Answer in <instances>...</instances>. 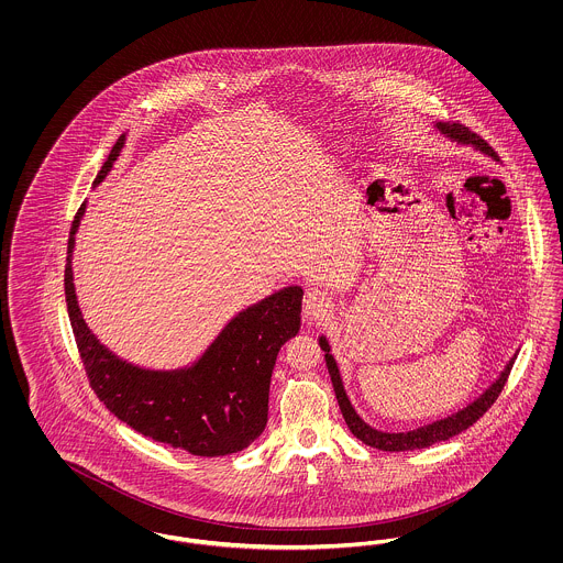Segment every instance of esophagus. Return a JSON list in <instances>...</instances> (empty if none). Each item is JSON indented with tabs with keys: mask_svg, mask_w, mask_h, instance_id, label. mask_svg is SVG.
Wrapping results in <instances>:
<instances>
[{
	"mask_svg": "<svg viewBox=\"0 0 563 563\" xmlns=\"http://www.w3.org/2000/svg\"><path fill=\"white\" fill-rule=\"evenodd\" d=\"M331 312V299L319 287H306L303 317L306 321H322Z\"/></svg>",
	"mask_w": 563,
	"mask_h": 563,
	"instance_id": "1",
	"label": "esophagus"
}]
</instances>
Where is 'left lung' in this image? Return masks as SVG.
<instances>
[{
    "mask_svg": "<svg viewBox=\"0 0 563 563\" xmlns=\"http://www.w3.org/2000/svg\"><path fill=\"white\" fill-rule=\"evenodd\" d=\"M434 129L443 136H448L450 141H455L457 145H468V147H475L477 152H482L485 156H489L492 161L498 162V154L483 141L479 134L471 133L466 126L462 124H455V122H434ZM319 346L324 350V363H327V369L331 375V384H333V390H335V397L340 402V409H342V416L349 424L350 432L363 441L365 445L375 448V450H382V452H409V450H424L430 448L439 441H448L455 434H460L462 430L473 427L483 413L494 405V401L498 399V395L503 393L505 384H507V377H509L510 369H512V363L517 358V352L510 356L509 363L505 365V369L500 372V375L483 390L482 395L473 402H468L466 407L457 409L455 413H450L448 418H441V420H434L429 422L424 427H418L413 430H405V432H386V430H377L374 427H369L358 413L356 409L352 407L349 395H346V388H344V382H342V375H340V367L331 354V346H329V340L321 335L319 338Z\"/></svg>",
    "mask_w": 563,
    "mask_h": 563,
    "instance_id": "8db88e82",
    "label": "left lung"
}]
</instances>
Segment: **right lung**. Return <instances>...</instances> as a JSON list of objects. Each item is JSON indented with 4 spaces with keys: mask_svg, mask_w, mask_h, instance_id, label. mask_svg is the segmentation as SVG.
I'll list each match as a JSON object with an SVG mask.
<instances>
[{
    "mask_svg": "<svg viewBox=\"0 0 563 563\" xmlns=\"http://www.w3.org/2000/svg\"><path fill=\"white\" fill-rule=\"evenodd\" d=\"M124 141L122 134L111 147L95 186L108 177ZM84 211L86 202L67 242L65 299L81 363L99 401L136 432L191 455L217 457L249 448L266 429L272 369L280 346L299 331L303 289L291 285L246 306L191 365L139 367L103 346L81 317L71 257Z\"/></svg>",
    "mask_w": 563,
    "mask_h": 563,
    "instance_id": "right-lung-1",
    "label": "right lung"
}]
</instances>
